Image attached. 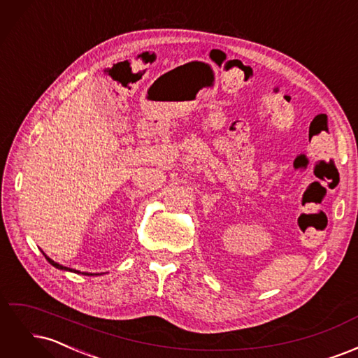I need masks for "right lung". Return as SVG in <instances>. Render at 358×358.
Here are the masks:
<instances>
[{
    "instance_id": "add662e5",
    "label": "right lung",
    "mask_w": 358,
    "mask_h": 358,
    "mask_svg": "<svg viewBox=\"0 0 358 358\" xmlns=\"http://www.w3.org/2000/svg\"><path fill=\"white\" fill-rule=\"evenodd\" d=\"M43 252V251H41ZM43 255L46 257V259L48 262L53 266V267H57V268H59V270H66V272H74V273H82V275H85V276H94V275H100V273H88V272H80V270H76V268H70V267H66V266H62V264H59V263H57V262H53L52 258H49L45 252H43Z\"/></svg>"
}]
</instances>
